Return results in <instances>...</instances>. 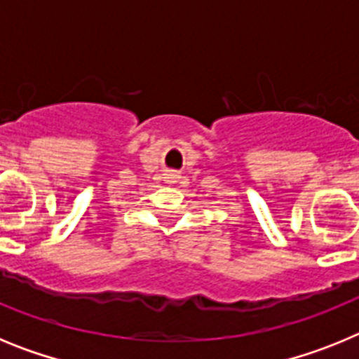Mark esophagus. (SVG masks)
<instances>
[{
  "instance_id": "1",
  "label": "esophagus",
  "mask_w": 359,
  "mask_h": 359,
  "mask_svg": "<svg viewBox=\"0 0 359 359\" xmlns=\"http://www.w3.org/2000/svg\"><path fill=\"white\" fill-rule=\"evenodd\" d=\"M177 177L174 176V174H167V177H165V182H169V183H176Z\"/></svg>"
}]
</instances>
